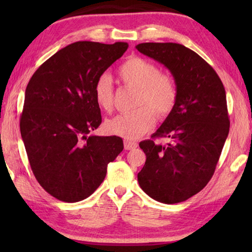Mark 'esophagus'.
Returning a JSON list of instances; mask_svg holds the SVG:
<instances>
[{
    "instance_id": "obj_1",
    "label": "esophagus",
    "mask_w": 252,
    "mask_h": 252,
    "mask_svg": "<svg viewBox=\"0 0 252 252\" xmlns=\"http://www.w3.org/2000/svg\"><path fill=\"white\" fill-rule=\"evenodd\" d=\"M138 147V143L133 141H125V149L126 150H133Z\"/></svg>"
}]
</instances>
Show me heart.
Wrapping results in <instances>:
<instances>
[{
	"instance_id": "obj_1",
	"label": "heart",
	"mask_w": 252,
	"mask_h": 252,
	"mask_svg": "<svg viewBox=\"0 0 252 252\" xmlns=\"http://www.w3.org/2000/svg\"><path fill=\"white\" fill-rule=\"evenodd\" d=\"M122 82L136 89L135 109L118 114L105 122L108 133L125 139H136L152 129L156 116L159 120L167 119L176 108L178 88L176 80L169 73L160 72L159 67L141 57L127 59L118 70ZM95 103L101 110L111 112L113 109V85L108 74L97 76L93 85Z\"/></svg>"
}]
</instances>
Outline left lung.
Wrapping results in <instances>:
<instances>
[{
    "instance_id": "1",
    "label": "left lung",
    "mask_w": 252,
    "mask_h": 252,
    "mask_svg": "<svg viewBox=\"0 0 252 252\" xmlns=\"http://www.w3.org/2000/svg\"><path fill=\"white\" fill-rule=\"evenodd\" d=\"M142 54L167 66L176 80L178 101L172 113L140 142L147 160L138 181L149 197L178 203L200 192L210 181L229 133L230 120L222 82L194 51L178 43H141ZM169 137L167 146L155 139Z\"/></svg>"
}]
</instances>
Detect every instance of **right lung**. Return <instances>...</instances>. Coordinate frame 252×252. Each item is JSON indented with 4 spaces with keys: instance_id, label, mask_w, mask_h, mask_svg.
Segmentation results:
<instances>
[{
    "instance_id": "obj_1",
    "label": "right lung",
    "mask_w": 252,
    "mask_h": 252,
    "mask_svg": "<svg viewBox=\"0 0 252 252\" xmlns=\"http://www.w3.org/2000/svg\"><path fill=\"white\" fill-rule=\"evenodd\" d=\"M127 46L75 42L46 60L29 81L21 135L34 177L58 200L90 197L123 150L120 136L89 133L102 122L93 85Z\"/></svg>"
}]
</instances>
